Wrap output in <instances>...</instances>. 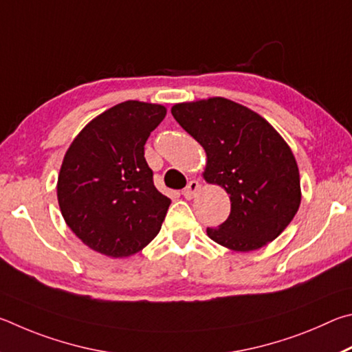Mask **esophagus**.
Wrapping results in <instances>:
<instances>
[{"mask_svg": "<svg viewBox=\"0 0 352 352\" xmlns=\"http://www.w3.org/2000/svg\"><path fill=\"white\" fill-rule=\"evenodd\" d=\"M198 190H199V182H198V181H190V182L187 184V187L182 190L184 198L192 199L193 196H195L196 193H198Z\"/></svg>", "mask_w": 352, "mask_h": 352, "instance_id": "obj_1", "label": "esophagus"}]
</instances>
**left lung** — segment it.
<instances>
[{
  "instance_id": "1",
  "label": "left lung",
  "mask_w": 352,
  "mask_h": 352,
  "mask_svg": "<svg viewBox=\"0 0 352 352\" xmlns=\"http://www.w3.org/2000/svg\"><path fill=\"white\" fill-rule=\"evenodd\" d=\"M171 114L207 154L204 179L230 195V214L214 243L235 252L261 249L286 229L301 202L291 148L255 111L224 97L177 103Z\"/></svg>"
}]
</instances>
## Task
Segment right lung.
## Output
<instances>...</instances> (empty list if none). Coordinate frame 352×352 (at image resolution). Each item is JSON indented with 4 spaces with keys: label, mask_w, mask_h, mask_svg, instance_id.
Returning a JSON list of instances; mask_svg holds the SVG:
<instances>
[{
    "label": "right lung",
    "mask_w": 352,
    "mask_h": 352,
    "mask_svg": "<svg viewBox=\"0 0 352 352\" xmlns=\"http://www.w3.org/2000/svg\"><path fill=\"white\" fill-rule=\"evenodd\" d=\"M162 104L128 100L92 119L67 148L57 198L69 229L111 258L151 243L171 204L153 182L144 145L164 120Z\"/></svg>",
    "instance_id": "1"
}]
</instances>
